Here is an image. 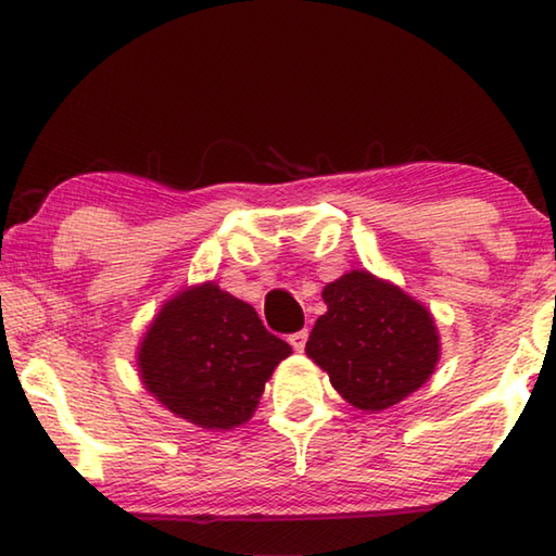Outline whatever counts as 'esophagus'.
Listing matches in <instances>:
<instances>
[{"label":"esophagus","mask_w":556,"mask_h":556,"mask_svg":"<svg viewBox=\"0 0 556 556\" xmlns=\"http://www.w3.org/2000/svg\"><path fill=\"white\" fill-rule=\"evenodd\" d=\"M288 342H290V346L295 349L298 354H300V352H305V344H307V329H300V332L290 334V337H288Z\"/></svg>","instance_id":"1"}]
</instances>
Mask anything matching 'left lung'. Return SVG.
Listing matches in <instances>:
<instances>
[{
	"label": "left lung",
	"mask_w": 556,
	"mask_h": 556,
	"mask_svg": "<svg viewBox=\"0 0 556 556\" xmlns=\"http://www.w3.org/2000/svg\"><path fill=\"white\" fill-rule=\"evenodd\" d=\"M327 313L305 352L358 410H386L417 391L440 358L427 309L401 288L352 270L325 288Z\"/></svg>",
	"instance_id": "obj_1"
}]
</instances>
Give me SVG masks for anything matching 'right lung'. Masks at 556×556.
Returning <instances> with one entry per match:
<instances>
[{"label":"right lung","instance_id":"obj_1","mask_svg":"<svg viewBox=\"0 0 556 556\" xmlns=\"http://www.w3.org/2000/svg\"><path fill=\"white\" fill-rule=\"evenodd\" d=\"M288 342L270 334L251 305L214 283L165 303L139 352L143 386L170 413L204 430L247 422Z\"/></svg>","mask_w":556,"mask_h":556}]
</instances>
